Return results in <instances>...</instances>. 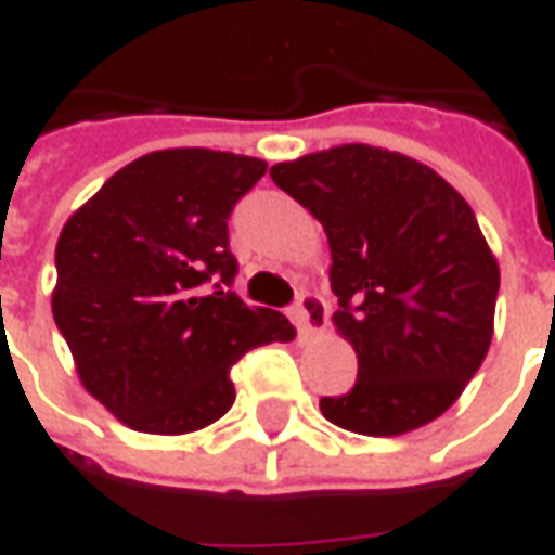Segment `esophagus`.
<instances>
[{"instance_id":"1","label":"esophagus","mask_w":555,"mask_h":555,"mask_svg":"<svg viewBox=\"0 0 555 555\" xmlns=\"http://www.w3.org/2000/svg\"><path fill=\"white\" fill-rule=\"evenodd\" d=\"M326 318H330L326 302L318 294H300V300L294 306V321L300 326V333H309V336L321 333L326 326Z\"/></svg>"}]
</instances>
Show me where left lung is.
Instances as JSON below:
<instances>
[{"instance_id":"obj_1","label":"left lung","mask_w":555,"mask_h":555,"mask_svg":"<svg viewBox=\"0 0 555 555\" xmlns=\"http://www.w3.org/2000/svg\"><path fill=\"white\" fill-rule=\"evenodd\" d=\"M270 178L324 225L333 324L360 362L353 389L321 398V413L369 437L442 416L493 338L500 264L473 207L425 163L372 145L276 163Z\"/></svg>"}]
</instances>
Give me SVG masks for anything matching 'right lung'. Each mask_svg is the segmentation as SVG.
<instances>
[{
    "label": "right lung",
    "mask_w": 555,
    "mask_h": 555,
    "mask_svg": "<svg viewBox=\"0 0 555 555\" xmlns=\"http://www.w3.org/2000/svg\"><path fill=\"white\" fill-rule=\"evenodd\" d=\"M258 157L166 147L127 163L55 243L53 318L82 386L127 428L190 434L234 404L231 365L297 336L231 291L229 217Z\"/></svg>",
    "instance_id": "1"
}]
</instances>
